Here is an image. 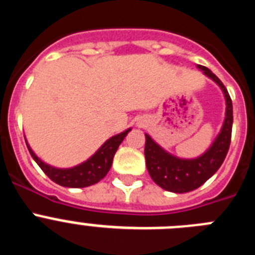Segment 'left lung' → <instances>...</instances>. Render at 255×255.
<instances>
[{"instance_id":"left-lung-1","label":"left lung","mask_w":255,"mask_h":255,"mask_svg":"<svg viewBox=\"0 0 255 255\" xmlns=\"http://www.w3.org/2000/svg\"><path fill=\"white\" fill-rule=\"evenodd\" d=\"M197 67L220 87L226 102L224 124L208 149L194 158H181L167 152L158 143H155L150 135L145 134L144 154L148 172L157 185L172 193H188L203 185L224 163L231 141L233 102L229 92L211 70L202 65H197Z\"/></svg>"}]
</instances>
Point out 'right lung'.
I'll list each match as a JSON object with an SVG mask.
<instances>
[{
    "label": "right lung",
    "instance_id": "right-lung-1",
    "mask_svg": "<svg viewBox=\"0 0 255 255\" xmlns=\"http://www.w3.org/2000/svg\"><path fill=\"white\" fill-rule=\"evenodd\" d=\"M130 130H131V128L107 139L101 145L100 149L97 150L92 157H89L87 161L69 168L53 167L51 164L43 162L33 152L26 139L25 141L33 159L37 162L38 166L43 170V172L52 181H55L56 184L65 186V188H87V186L94 185L98 181H101L107 175L112 166V161H114L117 148L123 143Z\"/></svg>",
    "mask_w": 255,
    "mask_h": 255
}]
</instances>
